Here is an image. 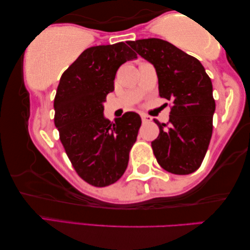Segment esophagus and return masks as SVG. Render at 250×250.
<instances>
[{"label": "esophagus", "mask_w": 250, "mask_h": 250, "mask_svg": "<svg viewBox=\"0 0 250 250\" xmlns=\"http://www.w3.org/2000/svg\"><path fill=\"white\" fill-rule=\"evenodd\" d=\"M141 116H142V121H143V123H148V122L152 121V117L148 116V115H146V114H142Z\"/></svg>", "instance_id": "obj_1"}]
</instances>
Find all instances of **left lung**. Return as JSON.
I'll list each match as a JSON object with an SVG mask.
<instances>
[{
    "label": "left lung",
    "instance_id": "obj_1",
    "mask_svg": "<svg viewBox=\"0 0 250 250\" xmlns=\"http://www.w3.org/2000/svg\"><path fill=\"white\" fill-rule=\"evenodd\" d=\"M127 44L155 67L159 95L173 102L168 124L155 122L159 127L152 142L155 157L171 174L194 173L202 165L212 134L216 105L209 76L197 59L167 41L145 39Z\"/></svg>",
    "mask_w": 250,
    "mask_h": 250
}]
</instances>
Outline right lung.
Instances as JSON below:
<instances>
[{
  "instance_id": "add662e5",
  "label": "right lung",
  "mask_w": 250,
  "mask_h": 250,
  "mask_svg": "<svg viewBox=\"0 0 250 250\" xmlns=\"http://www.w3.org/2000/svg\"><path fill=\"white\" fill-rule=\"evenodd\" d=\"M137 59L125 43L86 48L63 73L57 86L55 126L69 161L85 182L105 187L122 177L136 142L141 116L125 113L110 122L104 116L118 67Z\"/></svg>"
}]
</instances>
